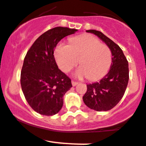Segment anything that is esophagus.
Here are the masks:
<instances>
[{"mask_svg": "<svg viewBox=\"0 0 146 146\" xmlns=\"http://www.w3.org/2000/svg\"><path fill=\"white\" fill-rule=\"evenodd\" d=\"M77 84H78V82H74V81H72V85H73V87H75V86L77 85Z\"/></svg>", "mask_w": 146, "mask_h": 146, "instance_id": "1", "label": "esophagus"}]
</instances>
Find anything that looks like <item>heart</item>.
<instances>
[{"label": "heart", "instance_id": "heart-1", "mask_svg": "<svg viewBox=\"0 0 146 146\" xmlns=\"http://www.w3.org/2000/svg\"><path fill=\"white\" fill-rule=\"evenodd\" d=\"M54 57L59 68L65 73L76 65L79 59L81 66L74 72V76L88 77L92 81L105 76L111 64L110 48L90 35L71 38L70 45L59 43L54 50Z\"/></svg>", "mask_w": 146, "mask_h": 146}]
</instances>
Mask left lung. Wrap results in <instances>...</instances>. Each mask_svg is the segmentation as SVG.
<instances>
[{
  "label": "left lung",
  "instance_id": "left-lung-1",
  "mask_svg": "<svg viewBox=\"0 0 146 146\" xmlns=\"http://www.w3.org/2000/svg\"><path fill=\"white\" fill-rule=\"evenodd\" d=\"M100 38L111 52L110 71L98 82L87 84V90L83 101L91 110L108 111L121 100L129 82V63L120 47L103 33L96 30H87Z\"/></svg>",
  "mask_w": 146,
  "mask_h": 146
}]
</instances>
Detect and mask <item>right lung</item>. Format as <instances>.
Returning a JSON list of instances; mask_svg holds the SVG:
<instances>
[{"instance_id": "add662e5", "label": "right lung", "mask_w": 146, "mask_h": 146, "mask_svg": "<svg viewBox=\"0 0 146 146\" xmlns=\"http://www.w3.org/2000/svg\"><path fill=\"white\" fill-rule=\"evenodd\" d=\"M78 30L55 27L40 36L28 50L23 64L20 84L26 101L40 115L58 113L63 96L72 87L70 78L58 68L54 48L62 38Z\"/></svg>"}]
</instances>
